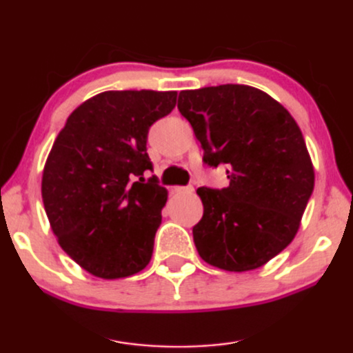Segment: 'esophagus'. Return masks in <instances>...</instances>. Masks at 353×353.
I'll list each match as a JSON object with an SVG mask.
<instances>
[{
    "label": "esophagus",
    "mask_w": 353,
    "mask_h": 353,
    "mask_svg": "<svg viewBox=\"0 0 353 353\" xmlns=\"http://www.w3.org/2000/svg\"><path fill=\"white\" fill-rule=\"evenodd\" d=\"M172 192L174 193H192L193 192V187H174L172 188Z\"/></svg>",
    "instance_id": "1"
}]
</instances>
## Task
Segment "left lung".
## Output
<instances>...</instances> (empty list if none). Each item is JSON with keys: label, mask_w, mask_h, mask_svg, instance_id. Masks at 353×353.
<instances>
[{"label": "left lung", "mask_w": 353, "mask_h": 353, "mask_svg": "<svg viewBox=\"0 0 353 353\" xmlns=\"http://www.w3.org/2000/svg\"><path fill=\"white\" fill-rule=\"evenodd\" d=\"M177 108L201 143L203 161L225 165L230 181L222 190H196L198 254L227 272L259 269L294 240L314 192L299 126L280 102L246 84L181 91Z\"/></svg>", "instance_id": "obj_1"}]
</instances>
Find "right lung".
Here are the masks:
<instances>
[{
	"label": "right lung",
	"instance_id": "1",
	"mask_svg": "<svg viewBox=\"0 0 353 353\" xmlns=\"http://www.w3.org/2000/svg\"><path fill=\"white\" fill-rule=\"evenodd\" d=\"M176 99V91L101 92L70 113L52 143L44 211L62 250L94 276H131L152 259L168 190L142 177L153 168L147 134Z\"/></svg>",
	"mask_w": 353,
	"mask_h": 353
}]
</instances>
